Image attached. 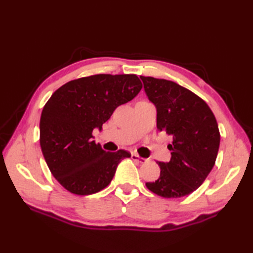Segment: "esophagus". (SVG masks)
Wrapping results in <instances>:
<instances>
[{"mask_svg": "<svg viewBox=\"0 0 253 253\" xmlns=\"http://www.w3.org/2000/svg\"><path fill=\"white\" fill-rule=\"evenodd\" d=\"M131 159L132 160H135V161H138L139 163H141V164H143V163H147L148 162V159H144V158H141V157H139L138 154H136V153H131Z\"/></svg>", "mask_w": 253, "mask_h": 253, "instance_id": "obj_1", "label": "esophagus"}]
</instances>
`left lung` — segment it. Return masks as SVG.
I'll return each instance as SVG.
<instances>
[{"mask_svg": "<svg viewBox=\"0 0 253 253\" xmlns=\"http://www.w3.org/2000/svg\"><path fill=\"white\" fill-rule=\"evenodd\" d=\"M144 92L157 107V127L173 139L169 162H158V180L149 190L163 198H181L198 189L212 170L219 148V130L209 105L176 83L140 76Z\"/></svg>", "mask_w": 253, "mask_h": 253, "instance_id": "left-lung-1", "label": "left lung"}]
</instances>
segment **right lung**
Wrapping results in <instances>:
<instances>
[{
    "instance_id": "right-lung-1",
    "label": "right lung",
    "mask_w": 253,
    "mask_h": 253,
    "mask_svg": "<svg viewBox=\"0 0 253 253\" xmlns=\"http://www.w3.org/2000/svg\"><path fill=\"white\" fill-rule=\"evenodd\" d=\"M142 84L136 75H93L72 80L46 102L40 146L52 175L69 192L88 196L109 186L125 150L106 152L93 140L117 106L131 101Z\"/></svg>"
}]
</instances>
